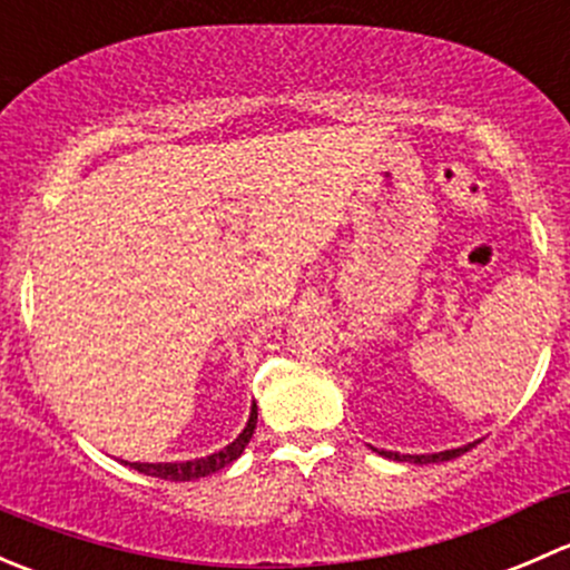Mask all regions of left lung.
<instances>
[{"instance_id":"8db88e82","label":"left lung","mask_w":570,"mask_h":570,"mask_svg":"<svg viewBox=\"0 0 570 570\" xmlns=\"http://www.w3.org/2000/svg\"><path fill=\"white\" fill-rule=\"evenodd\" d=\"M471 446L474 444H465V446H458V450H444V452H435V455H400V452H386V450H381L377 452V455H383V458H392V461H407V463H419V465H424V463H441V461H452V458H461L463 452H469Z\"/></svg>"}]
</instances>
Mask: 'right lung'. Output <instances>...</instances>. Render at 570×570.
Masks as SVG:
<instances>
[{"label":"right lung","mask_w":570,"mask_h":570,"mask_svg":"<svg viewBox=\"0 0 570 570\" xmlns=\"http://www.w3.org/2000/svg\"><path fill=\"white\" fill-rule=\"evenodd\" d=\"M256 419H258V407L256 402L250 405V419L245 424L243 433L232 441L228 446H223L220 452L215 455H206V458H195V461H181V463H129V461H120L126 465H131L135 471L148 476H159V480H170V482H187V480H200V476H209L215 471H220L223 465L234 463L239 455L245 452L248 441L253 439V430H256Z\"/></svg>","instance_id":"add662e5"}]
</instances>
